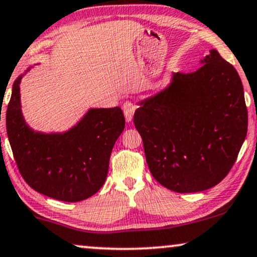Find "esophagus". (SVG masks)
I'll use <instances>...</instances> for the list:
<instances>
[{
  "label": "esophagus",
  "mask_w": 257,
  "mask_h": 257,
  "mask_svg": "<svg viewBox=\"0 0 257 257\" xmlns=\"http://www.w3.org/2000/svg\"><path fill=\"white\" fill-rule=\"evenodd\" d=\"M136 108H137L136 104L133 103V102H130V101H127V102H124L123 107H122V109H123L125 121L130 122V121L133 120V116H134V114H135Z\"/></svg>",
  "instance_id": "esophagus-1"
}]
</instances>
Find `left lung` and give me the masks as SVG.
Returning a JSON list of instances; mask_svg holds the SVG:
<instances>
[{
    "instance_id": "left-lung-1",
    "label": "left lung",
    "mask_w": 257,
    "mask_h": 257,
    "mask_svg": "<svg viewBox=\"0 0 257 257\" xmlns=\"http://www.w3.org/2000/svg\"><path fill=\"white\" fill-rule=\"evenodd\" d=\"M190 73L141 100L134 123L143 140L151 175L178 193L215 186L236 161L247 135L243 86L216 50Z\"/></svg>"
}]
</instances>
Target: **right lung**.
Wrapping results in <instances>:
<instances>
[{
    "label": "right lung",
    "instance_id": "obj_1",
    "mask_svg": "<svg viewBox=\"0 0 257 257\" xmlns=\"http://www.w3.org/2000/svg\"><path fill=\"white\" fill-rule=\"evenodd\" d=\"M24 74L14 82L6 114L7 134L22 177L35 191L53 199H87L107 178L111 150L124 129L121 108H91L64 133L35 132L21 109Z\"/></svg>",
    "mask_w": 257,
    "mask_h": 257
}]
</instances>
